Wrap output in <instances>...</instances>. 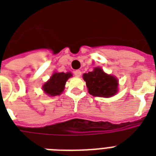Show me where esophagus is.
Returning a JSON list of instances; mask_svg holds the SVG:
<instances>
[{
	"label": "esophagus",
	"instance_id": "esophagus-1",
	"mask_svg": "<svg viewBox=\"0 0 156 156\" xmlns=\"http://www.w3.org/2000/svg\"><path fill=\"white\" fill-rule=\"evenodd\" d=\"M73 73H74V75H75L76 77H80L81 74H82V72H81V70H79V69H77V70H75L73 72Z\"/></svg>",
	"mask_w": 156,
	"mask_h": 156
}]
</instances>
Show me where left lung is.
<instances>
[{
  "instance_id": "1",
  "label": "left lung",
  "mask_w": 156,
  "mask_h": 156,
  "mask_svg": "<svg viewBox=\"0 0 156 156\" xmlns=\"http://www.w3.org/2000/svg\"><path fill=\"white\" fill-rule=\"evenodd\" d=\"M83 79L88 88V92L93 96L111 97L117 92L118 81L114 76L108 75L100 68L83 74Z\"/></svg>"
}]
</instances>
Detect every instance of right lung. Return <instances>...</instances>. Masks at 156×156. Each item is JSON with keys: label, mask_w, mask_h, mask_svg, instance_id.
Wrapping results in <instances>:
<instances>
[{"label": "right lung", "mask_w": 156, "mask_h": 156, "mask_svg": "<svg viewBox=\"0 0 156 156\" xmlns=\"http://www.w3.org/2000/svg\"><path fill=\"white\" fill-rule=\"evenodd\" d=\"M72 76L70 73H54L50 79L43 86V90L48 95H61L64 90L66 81Z\"/></svg>", "instance_id": "obj_1"}]
</instances>
